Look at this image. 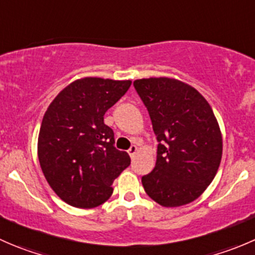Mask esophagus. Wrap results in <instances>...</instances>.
Here are the masks:
<instances>
[{"instance_id":"34e87169","label":"esophagus","mask_w":255,"mask_h":255,"mask_svg":"<svg viewBox=\"0 0 255 255\" xmlns=\"http://www.w3.org/2000/svg\"><path fill=\"white\" fill-rule=\"evenodd\" d=\"M137 151H138L137 145H132L129 149H128V154L130 155V158H133V156L135 155V153H137Z\"/></svg>"}]
</instances>
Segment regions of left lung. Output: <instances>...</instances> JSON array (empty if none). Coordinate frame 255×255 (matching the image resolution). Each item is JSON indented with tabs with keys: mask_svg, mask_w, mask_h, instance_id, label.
<instances>
[{
	"mask_svg": "<svg viewBox=\"0 0 255 255\" xmlns=\"http://www.w3.org/2000/svg\"><path fill=\"white\" fill-rule=\"evenodd\" d=\"M158 140L156 163L142 177L146 195L164 207L196 200L220 166L222 135L212 109L197 90L169 78L133 82Z\"/></svg>",
	"mask_w": 255,
	"mask_h": 255,
	"instance_id": "obj_1",
	"label": "left lung"
}]
</instances>
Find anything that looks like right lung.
Returning a JSON list of instances; mask_svg holds the SVG:
<instances>
[{
    "label": "right lung",
    "instance_id": "add662e5",
    "mask_svg": "<svg viewBox=\"0 0 255 255\" xmlns=\"http://www.w3.org/2000/svg\"><path fill=\"white\" fill-rule=\"evenodd\" d=\"M132 81L85 78L66 86L49 105L38 138V158L48 184L74 207L92 208L110 199L112 182L127 166L115 148L104 116Z\"/></svg>",
    "mask_w": 255,
    "mask_h": 255
}]
</instances>
